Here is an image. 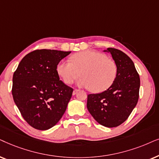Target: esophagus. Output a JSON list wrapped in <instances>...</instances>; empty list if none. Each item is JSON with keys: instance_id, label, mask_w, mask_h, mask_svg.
Returning a JSON list of instances; mask_svg holds the SVG:
<instances>
[{"instance_id": "obj_1", "label": "esophagus", "mask_w": 159, "mask_h": 159, "mask_svg": "<svg viewBox=\"0 0 159 159\" xmlns=\"http://www.w3.org/2000/svg\"><path fill=\"white\" fill-rule=\"evenodd\" d=\"M78 91H79L78 89H74L73 92V95H75V94H77V92H78Z\"/></svg>"}]
</instances>
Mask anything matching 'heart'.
<instances>
[{"label":"heart","mask_w":159,"mask_h":159,"mask_svg":"<svg viewBox=\"0 0 159 159\" xmlns=\"http://www.w3.org/2000/svg\"><path fill=\"white\" fill-rule=\"evenodd\" d=\"M71 61L62 60L57 65V73L65 84H70L80 74L78 86L99 93L107 89L115 81L117 66L102 53L84 51L73 55Z\"/></svg>","instance_id":"1"}]
</instances>
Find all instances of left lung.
<instances>
[{"mask_svg": "<svg viewBox=\"0 0 159 159\" xmlns=\"http://www.w3.org/2000/svg\"><path fill=\"white\" fill-rule=\"evenodd\" d=\"M104 52L112 55L117 66V75L105 92L88 95L86 106L99 124L112 128L125 121L136 106L140 79L134 62L125 53L114 48H107Z\"/></svg>", "mask_w": 159, "mask_h": 159, "instance_id": "obj_1", "label": "left lung"}]
</instances>
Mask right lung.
I'll return each mask as SVG.
<instances>
[{
	"mask_svg": "<svg viewBox=\"0 0 159 159\" xmlns=\"http://www.w3.org/2000/svg\"><path fill=\"white\" fill-rule=\"evenodd\" d=\"M71 52L38 49L27 54L13 75L12 95L32 127L47 130L66 111L73 89L60 80L57 67Z\"/></svg>",
	"mask_w": 159,
	"mask_h": 159,
	"instance_id": "obj_1",
	"label": "right lung"
}]
</instances>
